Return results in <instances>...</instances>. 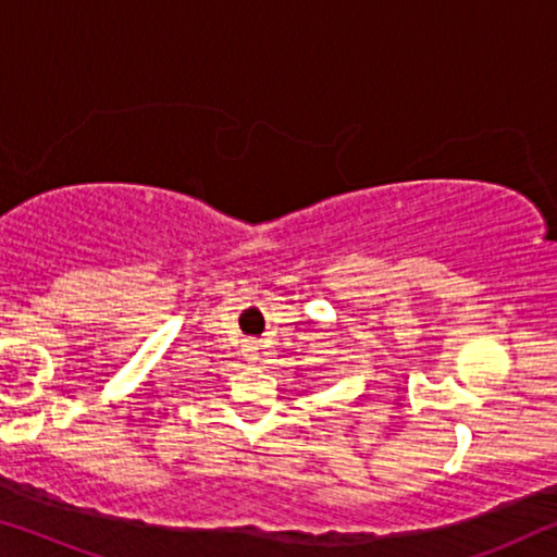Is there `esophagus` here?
I'll return each instance as SVG.
<instances>
[{
	"label": "esophagus",
	"instance_id": "esophagus-1",
	"mask_svg": "<svg viewBox=\"0 0 557 557\" xmlns=\"http://www.w3.org/2000/svg\"><path fill=\"white\" fill-rule=\"evenodd\" d=\"M247 351H249V354H255V346H249V348H247Z\"/></svg>",
	"mask_w": 557,
	"mask_h": 557
}]
</instances>
